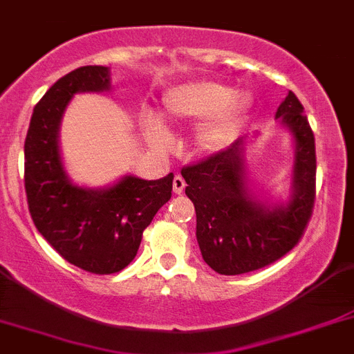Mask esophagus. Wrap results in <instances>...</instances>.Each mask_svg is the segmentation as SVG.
<instances>
[{"mask_svg":"<svg viewBox=\"0 0 354 354\" xmlns=\"http://www.w3.org/2000/svg\"><path fill=\"white\" fill-rule=\"evenodd\" d=\"M171 186H174V193L175 194H180L184 191V186H186V183H184V179L180 177V175H175Z\"/></svg>","mask_w":354,"mask_h":354,"instance_id":"1","label":"esophagus"}]
</instances>
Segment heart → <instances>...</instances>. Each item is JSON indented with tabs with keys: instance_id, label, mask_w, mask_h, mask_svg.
<instances>
[{
	"instance_id": "heart-1",
	"label": "heart",
	"mask_w": 354,
	"mask_h": 354,
	"mask_svg": "<svg viewBox=\"0 0 354 354\" xmlns=\"http://www.w3.org/2000/svg\"><path fill=\"white\" fill-rule=\"evenodd\" d=\"M252 106L254 100L249 93H235L226 84L214 80H193L177 84L165 93L161 115L171 124L202 121L194 129V149L200 154H216L239 137ZM140 126L152 147L167 145L168 133L160 119L144 115Z\"/></svg>"
}]
</instances>
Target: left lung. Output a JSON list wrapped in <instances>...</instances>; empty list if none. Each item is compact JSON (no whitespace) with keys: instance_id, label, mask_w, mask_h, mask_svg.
<instances>
[{"instance_id":"obj_1","label":"left lung","mask_w":354,"mask_h":354,"mask_svg":"<svg viewBox=\"0 0 354 354\" xmlns=\"http://www.w3.org/2000/svg\"><path fill=\"white\" fill-rule=\"evenodd\" d=\"M275 121L293 142L286 196L274 198L249 177L248 149L258 133L180 171L194 203L200 252L217 274L239 275L274 263L297 245L309 223L316 180L314 135L291 91L277 106Z\"/></svg>"}]
</instances>
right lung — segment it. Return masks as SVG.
<instances>
[{"label":"right lung","instance_id":"obj_1","mask_svg":"<svg viewBox=\"0 0 354 354\" xmlns=\"http://www.w3.org/2000/svg\"><path fill=\"white\" fill-rule=\"evenodd\" d=\"M109 66H80L37 103L24 142V186L35 226L68 263L93 274L119 272L137 256L142 233L170 200L174 174L145 180L126 174L103 187L70 179L59 128L75 95H106Z\"/></svg>","mask_w":354,"mask_h":354}]
</instances>
